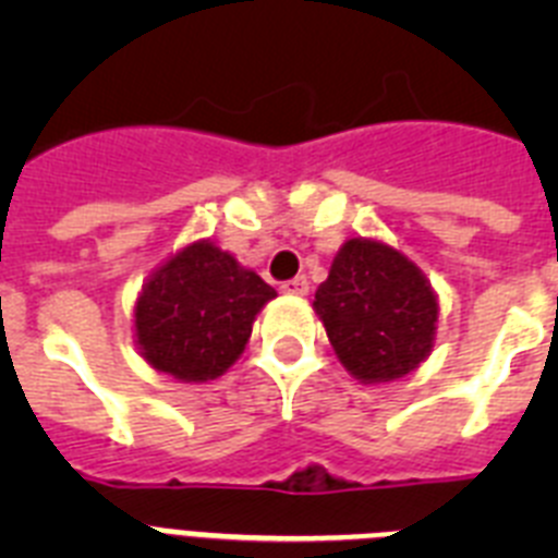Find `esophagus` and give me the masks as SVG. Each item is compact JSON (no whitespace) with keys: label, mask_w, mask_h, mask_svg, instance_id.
I'll return each instance as SVG.
<instances>
[{"label":"esophagus","mask_w":558,"mask_h":558,"mask_svg":"<svg viewBox=\"0 0 558 558\" xmlns=\"http://www.w3.org/2000/svg\"><path fill=\"white\" fill-rule=\"evenodd\" d=\"M307 290H310L307 276H295V279H288V282H282V293H288V295H304Z\"/></svg>","instance_id":"34e87169"}]
</instances>
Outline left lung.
I'll return each instance as SVG.
<instances>
[{
  "label": "left lung",
  "mask_w": 558,
  "mask_h": 558,
  "mask_svg": "<svg viewBox=\"0 0 558 558\" xmlns=\"http://www.w3.org/2000/svg\"><path fill=\"white\" fill-rule=\"evenodd\" d=\"M340 363L363 383H388L427 357L438 304L399 251L349 240L313 302Z\"/></svg>",
  "instance_id": "left-lung-1"
}]
</instances>
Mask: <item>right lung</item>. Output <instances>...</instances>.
Returning a JSON list of instances; mask_svg holds the SVG:
<instances>
[{
    "instance_id": "obj_1",
    "label": "right lung",
    "mask_w": 558,
    "mask_h": 558,
    "mask_svg": "<svg viewBox=\"0 0 558 558\" xmlns=\"http://www.w3.org/2000/svg\"><path fill=\"white\" fill-rule=\"evenodd\" d=\"M276 290L211 243H195L156 270L136 302V338L153 368L204 383L240 357L254 315Z\"/></svg>"
}]
</instances>
